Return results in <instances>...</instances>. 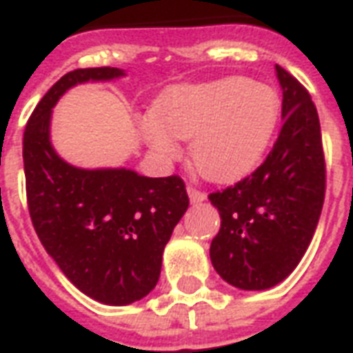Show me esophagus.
Here are the masks:
<instances>
[{
	"label": "esophagus",
	"instance_id": "1",
	"mask_svg": "<svg viewBox=\"0 0 353 353\" xmlns=\"http://www.w3.org/2000/svg\"><path fill=\"white\" fill-rule=\"evenodd\" d=\"M187 194H189L190 202L192 203H200V202H203L205 198H208L205 196V192L194 189V187H187Z\"/></svg>",
	"mask_w": 353,
	"mask_h": 353
}]
</instances>
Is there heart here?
<instances>
[{
  "label": "heart",
  "mask_w": 353,
  "mask_h": 353,
  "mask_svg": "<svg viewBox=\"0 0 353 353\" xmlns=\"http://www.w3.org/2000/svg\"><path fill=\"white\" fill-rule=\"evenodd\" d=\"M281 117L271 85L230 77L179 83L161 93L140 121V132L157 157L177 159L179 140H190L196 172L215 183L249 176L268 153Z\"/></svg>",
  "instance_id": "obj_1"
}]
</instances>
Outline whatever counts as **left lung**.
Listing matches in <instances>:
<instances>
[{
    "mask_svg": "<svg viewBox=\"0 0 353 353\" xmlns=\"http://www.w3.org/2000/svg\"><path fill=\"white\" fill-rule=\"evenodd\" d=\"M283 90V129L256 172L210 194L221 215L211 263L239 290H268L301 262L325 192L320 119L309 91L275 65Z\"/></svg>",
    "mask_w": 353,
    "mask_h": 353,
    "instance_id": "obj_1",
    "label": "left lung"
}]
</instances>
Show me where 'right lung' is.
Segmentation results:
<instances>
[{
	"label": "right lung",
	"mask_w": 353,
	"mask_h": 353,
	"mask_svg": "<svg viewBox=\"0 0 353 353\" xmlns=\"http://www.w3.org/2000/svg\"><path fill=\"white\" fill-rule=\"evenodd\" d=\"M123 77L116 67L67 72L41 99L23 132L28 205L39 239L82 294L114 307L140 301L155 288L164 247L189 208L181 177L80 168L54 148L57 101L78 83Z\"/></svg>",
	"instance_id": "obj_1"
}]
</instances>
